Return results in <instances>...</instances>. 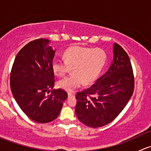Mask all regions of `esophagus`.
I'll return each instance as SVG.
<instances>
[{
	"instance_id": "34e87169",
	"label": "esophagus",
	"mask_w": 151,
	"mask_h": 151,
	"mask_svg": "<svg viewBox=\"0 0 151 151\" xmlns=\"http://www.w3.org/2000/svg\"><path fill=\"white\" fill-rule=\"evenodd\" d=\"M74 96V93H68V97L70 98V97H73Z\"/></svg>"
}]
</instances>
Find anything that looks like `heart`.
I'll return each instance as SVG.
<instances>
[{"label": "heart", "mask_w": 151, "mask_h": 151, "mask_svg": "<svg viewBox=\"0 0 151 151\" xmlns=\"http://www.w3.org/2000/svg\"><path fill=\"white\" fill-rule=\"evenodd\" d=\"M63 60H53L52 68L58 77H63L70 68L71 75L58 82L59 88L73 91L83 83L90 85L93 83L104 68L106 55L101 49H91L81 46H73L63 53Z\"/></svg>", "instance_id": "1"}]
</instances>
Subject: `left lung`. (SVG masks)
<instances>
[{
	"mask_svg": "<svg viewBox=\"0 0 151 151\" xmlns=\"http://www.w3.org/2000/svg\"><path fill=\"white\" fill-rule=\"evenodd\" d=\"M130 59L118 44L113 45V59L104 75L88 89L76 95L77 118L92 128L112 122L126 106L134 92Z\"/></svg>",
	"mask_w": 151,
	"mask_h": 151,
	"instance_id": "8db88e82",
	"label": "left lung"
}]
</instances>
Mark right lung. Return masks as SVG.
<instances>
[{"mask_svg":"<svg viewBox=\"0 0 151 151\" xmlns=\"http://www.w3.org/2000/svg\"><path fill=\"white\" fill-rule=\"evenodd\" d=\"M55 53L48 39L32 41L18 52L12 68L10 86L14 98L22 112L38 123L56 119L68 97L62 89L46 94L55 85L52 68Z\"/></svg>","mask_w":151,"mask_h":151,"instance_id":"obj_1","label":"right lung"}]
</instances>
